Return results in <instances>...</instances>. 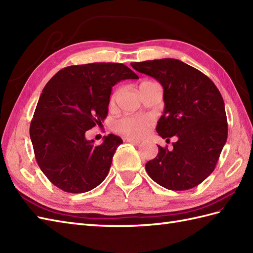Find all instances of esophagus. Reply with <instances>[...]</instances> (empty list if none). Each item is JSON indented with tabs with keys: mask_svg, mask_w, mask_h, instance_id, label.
<instances>
[{
	"mask_svg": "<svg viewBox=\"0 0 253 253\" xmlns=\"http://www.w3.org/2000/svg\"><path fill=\"white\" fill-rule=\"evenodd\" d=\"M124 141L129 142V143H132V144H139V143H140V140H136V139H131V138H124Z\"/></svg>",
	"mask_w": 253,
	"mask_h": 253,
	"instance_id": "esophagus-1",
	"label": "esophagus"
}]
</instances>
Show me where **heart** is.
Wrapping results in <instances>:
<instances>
[{"label": "heart", "mask_w": 253, "mask_h": 253, "mask_svg": "<svg viewBox=\"0 0 253 253\" xmlns=\"http://www.w3.org/2000/svg\"><path fill=\"white\" fill-rule=\"evenodd\" d=\"M151 82H143L140 85ZM120 90H116L111 98V105L115 104ZM150 118L142 115H127L124 116L114 123V129L120 135L127 138H140L147 133L150 127Z\"/></svg>", "instance_id": "1"}]
</instances>
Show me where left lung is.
<instances>
[{"instance_id": "8db88e82", "label": "left lung", "mask_w": 253, "mask_h": 253, "mask_svg": "<svg viewBox=\"0 0 253 253\" xmlns=\"http://www.w3.org/2000/svg\"><path fill=\"white\" fill-rule=\"evenodd\" d=\"M131 66L162 84L165 107L157 131L162 138H177L173 150L158 146V155L146 164L147 173L166 189H191L211 175L227 140L222 95L208 76L175 58Z\"/></svg>"}]
</instances>
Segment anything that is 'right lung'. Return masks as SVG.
Segmentation results:
<instances>
[{
    "label": "right lung",
    "instance_id": "right-lung-1",
    "mask_svg": "<svg viewBox=\"0 0 253 253\" xmlns=\"http://www.w3.org/2000/svg\"><path fill=\"white\" fill-rule=\"evenodd\" d=\"M138 78L124 64L91 63L63 68L49 80L30 124V139L38 165L53 185L82 193L105 179L123 140L110 133L95 147L85 131L106 118L113 85Z\"/></svg>",
    "mask_w": 253,
    "mask_h": 253
}]
</instances>
